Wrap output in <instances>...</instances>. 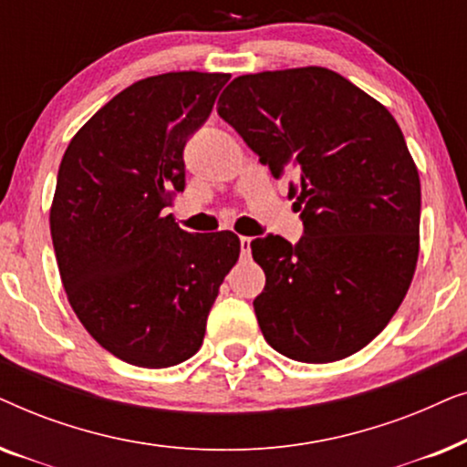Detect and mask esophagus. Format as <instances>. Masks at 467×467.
Here are the masks:
<instances>
[{
  "label": "esophagus",
  "instance_id": "1",
  "mask_svg": "<svg viewBox=\"0 0 467 467\" xmlns=\"http://www.w3.org/2000/svg\"><path fill=\"white\" fill-rule=\"evenodd\" d=\"M251 242H253V238H246V235H242V238H240L242 257H248V254H251Z\"/></svg>",
  "mask_w": 467,
  "mask_h": 467
}]
</instances>
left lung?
Masks as SVG:
<instances>
[{"label": "left lung", "instance_id": "left-lung-1", "mask_svg": "<svg viewBox=\"0 0 467 467\" xmlns=\"http://www.w3.org/2000/svg\"><path fill=\"white\" fill-rule=\"evenodd\" d=\"M216 110L274 178H297V244L251 242L265 272L253 306L267 344L304 363L357 353L391 321L419 259L420 181L400 125L317 66L238 76Z\"/></svg>", "mask_w": 467, "mask_h": 467}]
</instances>
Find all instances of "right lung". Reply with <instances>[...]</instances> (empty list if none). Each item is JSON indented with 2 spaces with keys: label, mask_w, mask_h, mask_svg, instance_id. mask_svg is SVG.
<instances>
[{
  "label": "right lung",
  "mask_w": 467,
  "mask_h": 467,
  "mask_svg": "<svg viewBox=\"0 0 467 467\" xmlns=\"http://www.w3.org/2000/svg\"><path fill=\"white\" fill-rule=\"evenodd\" d=\"M229 74L170 72L99 108L61 159L50 235L69 306L119 359L170 368L200 350L234 232L189 234L163 210L184 191V144Z\"/></svg>",
  "instance_id": "1"
}]
</instances>
